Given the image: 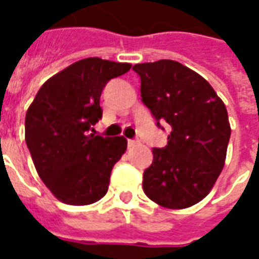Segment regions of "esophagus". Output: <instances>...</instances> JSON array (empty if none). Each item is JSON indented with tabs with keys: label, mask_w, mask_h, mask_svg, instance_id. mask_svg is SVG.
I'll list each match as a JSON object with an SVG mask.
<instances>
[{
	"label": "esophagus",
	"mask_w": 259,
	"mask_h": 259,
	"mask_svg": "<svg viewBox=\"0 0 259 259\" xmlns=\"http://www.w3.org/2000/svg\"><path fill=\"white\" fill-rule=\"evenodd\" d=\"M136 144H137V141H135V140H127V146H129V147H135Z\"/></svg>",
	"instance_id": "obj_1"
}]
</instances>
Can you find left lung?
<instances>
[{
    "label": "left lung",
    "instance_id": "8db88e82",
    "mask_svg": "<svg viewBox=\"0 0 259 259\" xmlns=\"http://www.w3.org/2000/svg\"><path fill=\"white\" fill-rule=\"evenodd\" d=\"M133 70L158 126H172L168 146L152 150L143 190L163 208H189L205 198L222 172L230 139L226 107L202 76L180 62L161 59Z\"/></svg>",
    "mask_w": 259,
    "mask_h": 259
}]
</instances>
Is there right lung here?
<instances>
[{
	"label": "right lung",
	"instance_id": "right-lung-1",
	"mask_svg": "<svg viewBox=\"0 0 259 259\" xmlns=\"http://www.w3.org/2000/svg\"><path fill=\"white\" fill-rule=\"evenodd\" d=\"M130 68L97 57L80 59L50 77L26 112L25 139L37 174L68 205H89L107 194L111 170L127 140L90 130L102 116L105 84Z\"/></svg>",
	"mask_w": 259,
	"mask_h": 259
}]
</instances>
